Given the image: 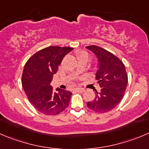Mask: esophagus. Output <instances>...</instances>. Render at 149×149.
<instances>
[{
  "label": "esophagus",
  "mask_w": 149,
  "mask_h": 149,
  "mask_svg": "<svg viewBox=\"0 0 149 149\" xmlns=\"http://www.w3.org/2000/svg\"><path fill=\"white\" fill-rule=\"evenodd\" d=\"M75 91L77 92H79V93H83L85 89L83 88H75Z\"/></svg>",
  "instance_id": "1"
}]
</instances>
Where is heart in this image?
<instances>
[{
  "instance_id": "1",
  "label": "heart",
  "mask_w": 149,
  "mask_h": 149,
  "mask_svg": "<svg viewBox=\"0 0 149 149\" xmlns=\"http://www.w3.org/2000/svg\"><path fill=\"white\" fill-rule=\"evenodd\" d=\"M77 57L80 60H87L88 61L90 56H89V53L88 52L85 50H80L79 51V52L77 53Z\"/></svg>"
}]
</instances>
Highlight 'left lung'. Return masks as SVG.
<instances>
[{"instance_id": "left-lung-1", "label": "left lung", "mask_w": 149, "mask_h": 149, "mask_svg": "<svg viewBox=\"0 0 149 149\" xmlns=\"http://www.w3.org/2000/svg\"><path fill=\"white\" fill-rule=\"evenodd\" d=\"M86 47L94 52L100 61V69L96 74L97 84L101 87L100 91L95 93L96 97L87 106L93 111L107 113L114 109L124 97L128 75L124 63L112 52L97 45Z\"/></svg>"}]
</instances>
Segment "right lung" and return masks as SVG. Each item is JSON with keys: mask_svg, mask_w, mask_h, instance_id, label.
<instances>
[{"mask_svg": "<svg viewBox=\"0 0 149 149\" xmlns=\"http://www.w3.org/2000/svg\"><path fill=\"white\" fill-rule=\"evenodd\" d=\"M73 48L51 46L36 52L24 66L22 85L30 102L39 112L55 116L69 106L72 93L63 89L53 91L50 83L62 59Z\"/></svg>", "mask_w": 149, "mask_h": 149, "instance_id": "1", "label": "right lung"}]
</instances>
